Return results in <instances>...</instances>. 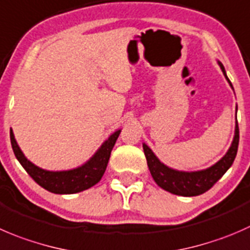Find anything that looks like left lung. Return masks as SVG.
<instances>
[{
    "mask_svg": "<svg viewBox=\"0 0 250 250\" xmlns=\"http://www.w3.org/2000/svg\"><path fill=\"white\" fill-rule=\"evenodd\" d=\"M219 64L224 74L226 76V72H225L221 62H219ZM227 81L229 82V79L227 78ZM238 143L239 128L238 122H237L233 142H232V145L227 154L214 166L197 172H182L169 168V167L165 166L164 164L160 162V160L155 156L154 152L146 144H143V149H144L150 173H151L152 178L156 182L157 186L161 187L162 189L172 193V194L182 195V197H195V195H200L209 190L232 166L234 159H236L237 150H238Z\"/></svg>",
    "mask_w": 250,
    "mask_h": 250,
    "instance_id": "1",
    "label": "left lung"
}]
</instances>
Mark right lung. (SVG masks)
Masks as SVG:
<instances>
[{
    "label": "right lung",
    "instance_id": "right-lung-1",
    "mask_svg": "<svg viewBox=\"0 0 250 250\" xmlns=\"http://www.w3.org/2000/svg\"><path fill=\"white\" fill-rule=\"evenodd\" d=\"M121 130L113 133L103 145L100 149L96 151V154L89 160L86 164L78 168L69 169V171H45L42 168H39L34 164H31L21 150L19 149L16 139H14L13 132L9 133L11 135V144L13 149L14 155L24 167L29 176L36 182L43 189L48 190L55 194H73V193L83 192L89 189L93 186H95L101 177L105 173V169L107 167L108 160H110L111 151H112L115 143L120 135Z\"/></svg>",
    "mask_w": 250,
    "mask_h": 250
}]
</instances>
